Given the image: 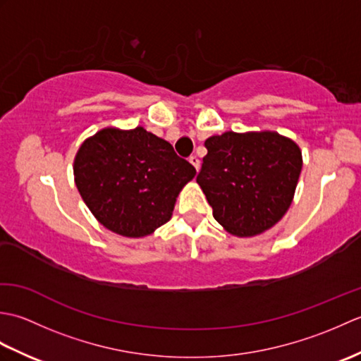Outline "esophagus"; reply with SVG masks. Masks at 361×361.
I'll use <instances>...</instances> for the list:
<instances>
[{"mask_svg": "<svg viewBox=\"0 0 361 361\" xmlns=\"http://www.w3.org/2000/svg\"><path fill=\"white\" fill-rule=\"evenodd\" d=\"M189 163L192 164V166L195 167V171L198 172V169H200V159H198V157H197V155L189 157Z\"/></svg>", "mask_w": 361, "mask_h": 361, "instance_id": "obj_1", "label": "esophagus"}]
</instances>
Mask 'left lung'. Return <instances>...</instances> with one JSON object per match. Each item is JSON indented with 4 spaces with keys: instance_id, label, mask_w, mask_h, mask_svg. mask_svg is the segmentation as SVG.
I'll use <instances>...</instances> for the list:
<instances>
[{
    "instance_id": "1",
    "label": "left lung",
    "mask_w": 361,
    "mask_h": 361,
    "mask_svg": "<svg viewBox=\"0 0 361 361\" xmlns=\"http://www.w3.org/2000/svg\"><path fill=\"white\" fill-rule=\"evenodd\" d=\"M197 183L212 216L228 233L256 235L278 224L290 208L301 173L298 145L274 132H226L204 141Z\"/></svg>"
}]
</instances>
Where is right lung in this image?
Wrapping results in <instances>:
<instances>
[{
	"instance_id": "right-lung-1",
	"label": "right lung",
	"mask_w": 361,
	"mask_h": 361,
	"mask_svg": "<svg viewBox=\"0 0 361 361\" xmlns=\"http://www.w3.org/2000/svg\"><path fill=\"white\" fill-rule=\"evenodd\" d=\"M195 167L167 141L142 127L104 128L82 144L74 161L75 186L110 231L144 237L172 216L176 195Z\"/></svg>"
}]
</instances>
